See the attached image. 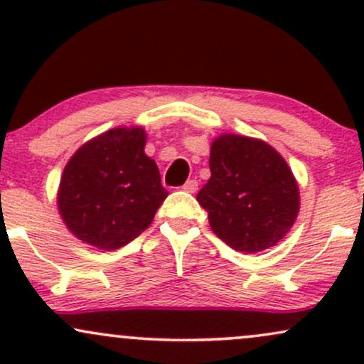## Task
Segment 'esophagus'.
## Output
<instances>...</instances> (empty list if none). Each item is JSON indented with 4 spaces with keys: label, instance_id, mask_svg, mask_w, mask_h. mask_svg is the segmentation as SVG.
Segmentation results:
<instances>
[{
    "label": "esophagus",
    "instance_id": "1",
    "mask_svg": "<svg viewBox=\"0 0 364 364\" xmlns=\"http://www.w3.org/2000/svg\"><path fill=\"white\" fill-rule=\"evenodd\" d=\"M183 190L188 191V193H195L198 190V181L196 179H188L185 185H183Z\"/></svg>",
    "mask_w": 364,
    "mask_h": 364
}]
</instances>
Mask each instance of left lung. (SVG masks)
<instances>
[{
  "label": "left lung",
  "instance_id": "obj_1",
  "mask_svg": "<svg viewBox=\"0 0 364 364\" xmlns=\"http://www.w3.org/2000/svg\"><path fill=\"white\" fill-rule=\"evenodd\" d=\"M210 179L196 200L217 237L236 252L272 248L299 214V188L281 154L267 141L224 133L210 145Z\"/></svg>",
  "mask_w": 364,
  "mask_h": 364
}]
</instances>
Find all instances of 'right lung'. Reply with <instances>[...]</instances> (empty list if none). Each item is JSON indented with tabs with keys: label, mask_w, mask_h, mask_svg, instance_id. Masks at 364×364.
Segmentation results:
<instances>
[{
	"label": "right lung",
	"mask_w": 364,
	"mask_h": 364,
	"mask_svg": "<svg viewBox=\"0 0 364 364\" xmlns=\"http://www.w3.org/2000/svg\"><path fill=\"white\" fill-rule=\"evenodd\" d=\"M141 127L112 128L82 145L61 174L58 210L73 236L104 252L128 245L152 224L168 191L145 154Z\"/></svg>",
	"instance_id": "add662e5"
}]
</instances>
